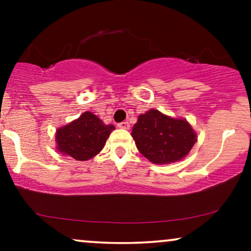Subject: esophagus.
I'll return each mask as SVG.
<instances>
[{"label": "esophagus", "instance_id": "obj_1", "mask_svg": "<svg viewBox=\"0 0 251 251\" xmlns=\"http://www.w3.org/2000/svg\"><path fill=\"white\" fill-rule=\"evenodd\" d=\"M118 127L123 128V129H128L129 128V124H128V122L119 123V124H118Z\"/></svg>", "mask_w": 251, "mask_h": 251}]
</instances>
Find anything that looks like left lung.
<instances>
[{
	"mask_svg": "<svg viewBox=\"0 0 251 251\" xmlns=\"http://www.w3.org/2000/svg\"><path fill=\"white\" fill-rule=\"evenodd\" d=\"M131 135L140 153L153 164L183 159L197 142V134L185 119H175L158 109L140 114Z\"/></svg>",
	"mask_w": 251,
	"mask_h": 251,
	"instance_id": "obj_1",
	"label": "left lung"
}]
</instances>
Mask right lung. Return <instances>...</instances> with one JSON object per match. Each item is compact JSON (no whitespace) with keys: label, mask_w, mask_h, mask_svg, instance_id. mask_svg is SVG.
<instances>
[{"label":"right lung","mask_w":251,"mask_h":251,"mask_svg":"<svg viewBox=\"0 0 251 251\" xmlns=\"http://www.w3.org/2000/svg\"><path fill=\"white\" fill-rule=\"evenodd\" d=\"M114 128L87 111L74 122L56 129V149L75 160H88L101 151Z\"/></svg>","instance_id":"right-lung-1"}]
</instances>
